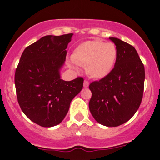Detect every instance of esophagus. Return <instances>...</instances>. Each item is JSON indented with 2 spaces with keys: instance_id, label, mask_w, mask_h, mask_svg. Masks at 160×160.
I'll use <instances>...</instances> for the list:
<instances>
[{
  "instance_id": "34e87169",
  "label": "esophagus",
  "mask_w": 160,
  "mask_h": 160,
  "mask_svg": "<svg viewBox=\"0 0 160 160\" xmlns=\"http://www.w3.org/2000/svg\"><path fill=\"white\" fill-rule=\"evenodd\" d=\"M83 87L84 88H88L89 87V82L88 80H84V82H83Z\"/></svg>"
}]
</instances>
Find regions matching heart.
<instances>
[{"mask_svg": "<svg viewBox=\"0 0 160 160\" xmlns=\"http://www.w3.org/2000/svg\"><path fill=\"white\" fill-rule=\"evenodd\" d=\"M118 50L115 45L101 40L81 43L72 53V60L80 66H86V72L91 78L103 79L109 75L115 65Z\"/></svg>", "mask_w": 160, "mask_h": 160, "instance_id": "obj_1", "label": "heart"}]
</instances>
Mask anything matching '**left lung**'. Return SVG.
<instances>
[{
  "instance_id": "8db88e82",
  "label": "left lung",
  "mask_w": 160,
  "mask_h": 160,
  "mask_svg": "<svg viewBox=\"0 0 160 160\" xmlns=\"http://www.w3.org/2000/svg\"><path fill=\"white\" fill-rule=\"evenodd\" d=\"M118 50L113 70L99 81L92 82L89 108L101 125L116 127L128 122L141 104L145 68L132 46L117 38H109Z\"/></svg>"
}]
</instances>
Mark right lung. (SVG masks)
Listing matches in <instances>:
<instances>
[{
  "instance_id": "add662e5",
  "label": "right lung",
  "mask_w": 160,
  "mask_h": 160,
  "mask_svg": "<svg viewBox=\"0 0 160 160\" xmlns=\"http://www.w3.org/2000/svg\"><path fill=\"white\" fill-rule=\"evenodd\" d=\"M73 34L46 35L25 48L14 75L16 93L24 114L42 127L57 125L70 102L83 89V79L60 78L68 43Z\"/></svg>"
}]
</instances>
